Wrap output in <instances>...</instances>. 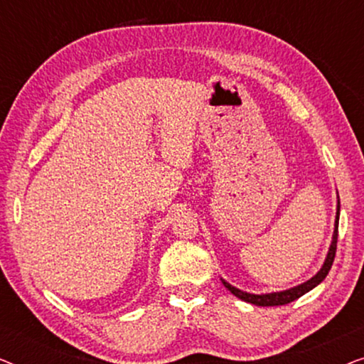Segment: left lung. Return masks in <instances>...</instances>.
Instances as JSON below:
<instances>
[{
	"label": "left lung",
	"mask_w": 364,
	"mask_h": 364,
	"mask_svg": "<svg viewBox=\"0 0 364 364\" xmlns=\"http://www.w3.org/2000/svg\"><path fill=\"white\" fill-rule=\"evenodd\" d=\"M338 220H340V200H338V207H336L335 232H333V240H331L330 250H328V255H326V258H325V263H323V267L320 268V272H318L315 277H311L308 282L301 283V285H298V287H293V288H290V290L275 291V293H265V295H253V293L242 291V290H238V288L230 285V283L225 282V280H223V278H222L223 287H225L228 291H232L233 295H235L237 298H240V300L247 301V303H252V305H257V306H278V305H287V303L295 301L296 298L303 296V295H305V293L313 290V288H315L316 285H320V283L326 278L328 272L331 270L333 260H335V255H336Z\"/></svg>",
	"instance_id": "obj_1"
}]
</instances>
